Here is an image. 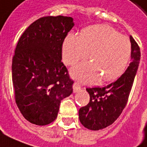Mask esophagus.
I'll list each match as a JSON object with an SVG mask.
<instances>
[{
	"instance_id": "34e87169",
	"label": "esophagus",
	"mask_w": 147,
	"mask_h": 147,
	"mask_svg": "<svg viewBox=\"0 0 147 147\" xmlns=\"http://www.w3.org/2000/svg\"><path fill=\"white\" fill-rule=\"evenodd\" d=\"M73 88H74V92H77L81 89V85H79L78 82H74L73 85Z\"/></svg>"
}]
</instances>
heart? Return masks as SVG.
I'll list each match as a JSON object with an SVG mask.
<instances>
[{"mask_svg": "<svg viewBox=\"0 0 147 147\" xmlns=\"http://www.w3.org/2000/svg\"><path fill=\"white\" fill-rule=\"evenodd\" d=\"M91 62H82L71 69L74 78L92 83L100 78L112 81L124 72L131 56V43L112 27L97 24L83 29L81 35L69 34L62 45V61L73 65L88 56Z\"/></svg>", "mask_w": 147, "mask_h": 147, "instance_id": "1", "label": "heart"}]
</instances>
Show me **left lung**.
I'll return each instance as SVG.
<instances>
[{
	"label": "left lung",
	"instance_id": "1",
	"mask_svg": "<svg viewBox=\"0 0 147 147\" xmlns=\"http://www.w3.org/2000/svg\"><path fill=\"white\" fill-rule=\"evenodd\" d=\"M130 40L131 62L121 77L105 87L86 88L90 100L88 105L79 109V119L86 128L98 131L109 127L125 108L141 57L138 43L132 36Z\"/></svg>",
	"mask_w": 147,
	"mask_h": 147
}]
</instances>
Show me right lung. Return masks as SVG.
<instances>
[{
    "mask_svg": "<svg viewBox=\"0 0 147 147\" xmlns=\"http://www.w3.org/2000/svg\"><path fill=\"white\" fill-rule=\"evenodd\" d=\"M73 20L63 16L38 19L16 47L12 64L16 103L23 116L35 125L54 121L61 100L73 92L74 81L61 61Z\"/></svg>",
    "mask_w": 147,
    "mask_h": 147,
    "instance_id": "obj_1",
    "label": "right lung"
}]
</instances>
